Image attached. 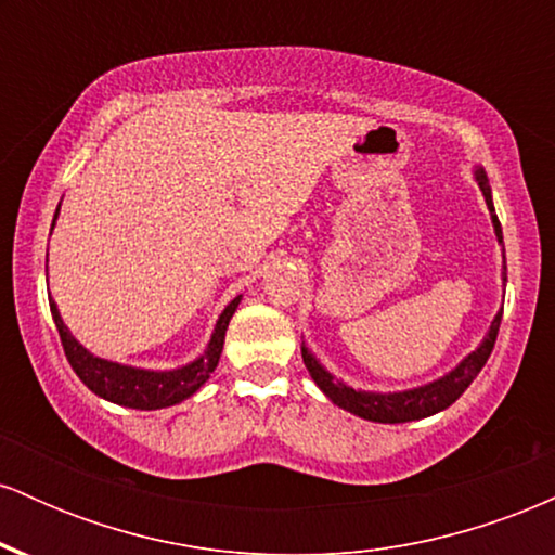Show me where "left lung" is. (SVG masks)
<instances>
[{"instance_id":"obj_1","label":"left lung","mask_w":555,"mask_h":555,"mask_svg":"<svg viewBox=\"0 0 555 555\" xmlns=\"http://www.w3.org/2000/svg\"><path fill=\"white\" fill-rule=\"evenodd\" d=\"M475 177H477V184H480L482 195H486L490 216H493L495 237H499V242H503L501 221H499V216H495L493 201H490V188H488L486 171L477 169ZM503 282H506V279H503ZM501 315H503V310H499V315L493 318L488 336L482 339L480 347H477L473 354H467V358H464L460 365L454 367V371H451L449 375H443V378L433 380V384H428V386L412 388V391H399V393L354 391V388L334 380V375H331L326 367H323L321 362H318L305 347H302V360H305V367H308L310 378L315 380L318 388H321V391L326 393L334 404H339L341 410L352 412V415H358L362 420H373V423H410V420H423V417L436 415V412L451 406L464 391H467V386L477 378V373L482 371V365L488 362L490 352H493L495 336H499V328H501Z\"/></svg>"}]
</instances>
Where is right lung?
Returning a JSON list of instances; mask_svg holds the SVG:
<instances>
[{"label": "right lung", "instance_id": "add662e5", "mask_svg": "<svg viewBox=\"0 0 555 555\" xmlns=\"http://www.w3.org/2000/svg\"><path fill=\"white\" fill-rule=\"evenodd\" d=\"M60 211V208H56ZM56 219V216H54ZM54 227V224H52ZM240 297H234L232 302L227 305L224 313H221L219 323H216L211 341H208V349L190 365L177 367V371L156 373V371H140V367H127L119 365V362H109L93 358L88 349H82L78 341L73 339L65 323H62L60 310H56L54 299H49V308H52V318L56 323V331H60L62 347H65V354L73 365V371L78 373V378L91 388L93 393H99L101 399H109L114 404L132 406V410H162V406L180 404L208 380V375L216 371L221 358V349H224V336L229 318L237 310Z\"/></svg>", "mask_w": 555, "mask_h": 555}]
</instances>
